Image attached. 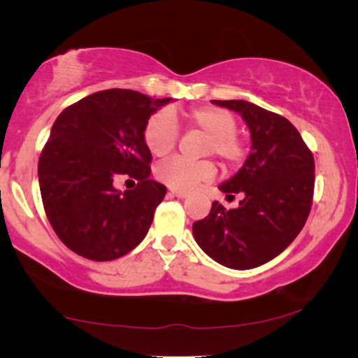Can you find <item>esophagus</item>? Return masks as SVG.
Here are the masks:
<instances>
[{
	"label": "esophagus",
	"instance_id": "obj_1",
	"mask_svg": "<svg viewBox=\"0 0 358 358\" xmlns=\"http://www.w3.org/2000/svg\"><path fill=\"white\" fill-rule=\"evenodd\" d=\"M171 197H178V199H187L189 194L182 192V190H169Z\"/></svg>",
	"mask_w": 358,
	"mask_h": 358
}]
</instances>
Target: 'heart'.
<instances>
[{
	"label": "heart",
	"mask_w": 358,
	"mask_h": 358,
	"mask_svg": "<svg viewBox=\"0 0 358 358\" xmlns=\"http://www.w3.org/2000/svg\"><path fill=\"white\" fill-rule=\"evenodd\" d=\"M195 129L208 135L205 155H217L223 163L238 164L244 156L243 141L236 135L238 122L231 112L217 107H195L185 114ZM179 138L176 120L169 112L161 110L150 117L145 127V143L155 156H166L174 150ZM217 173L212 161H189L184 158L166 159L156 168V178L176 190H190L207 182Z\"/></svg>",
	"instance_id": "obj_1"
}]
</instances>
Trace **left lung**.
<instances>
[{
	"instance_id": "left-lung-1",
	"label": "left lung",
	"mask_w": 358,
	"mask_h": 358,
	"mask_svg": "<svg viewBox=\"0 0 358 358\" xmlns=\"http://www.w3.org/2000/svg\"><path fill=\"white\" fill-rule=\"evenodd\" d=\"M238 112L251 134V153L218 189L239 194V207L213 202L192 224L200 249L234 271L262 266L290 246L305 227L315 190V159L285 117L248 101H212Z\"/></svg>"
}]
</instances>
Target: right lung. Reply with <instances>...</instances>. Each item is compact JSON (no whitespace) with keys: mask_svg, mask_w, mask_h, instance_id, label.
<instances>
[{"mask_svg":"<svg viewBox=\"0 0 358 358\" xmlns=\"http://www.w3.org/2000/svg\"><path fill=\"white\" fill-rule=\"evenodd\" d=\"M171 101L106 90L57 117L38 159V184L48 222L71 251L114 261L143 241L166 195L164 185L150 179L145 127ZM119 173L138 180L137 187L117 191Z\"/></svg>","mask_w":358,"mask_h":358,"instance_id":"right-lung-1","label":"right lung"}]
</instances>
